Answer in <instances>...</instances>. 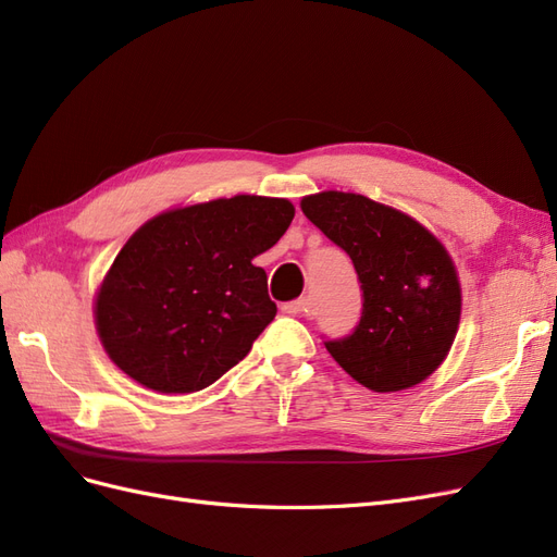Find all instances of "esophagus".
<instances>
[{
	"label": "esophagus",
	"instance_id": "esophagus-1",
	"mask_svg": "<svg viewBox=\"0 0 557 557\" xmlns=\"http://www.w3.org/2000/svg\"><path fill=\"white\" fill-rule=\"evenodd\" d=\"M283 313L309 315V301L307 299H293V301H288V305H283Z\"/></svg>",
	"mask_w": 557,
	"mask_h": 557
}]
</instances>
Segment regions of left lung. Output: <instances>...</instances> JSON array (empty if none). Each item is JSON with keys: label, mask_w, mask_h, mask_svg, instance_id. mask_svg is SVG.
Wrapping results in <instances>:
<instances>
[{"label": "left lung", "mask_w": 557, "mask_h": 557, "mask_svg": "<svg viewBox=\"0 0 557 557\" xmlns=\"http://www.w3.org/2000/svg\"><path fill=\"white\" fill-rule=\"evenodd\" d=\"M301 211L348 252L362 290V315L325 348L374 393L425 381L448 356L460 323V281L440 239L413 218L356 193H318Z\"/></svg>", "instance_id": "1"}]
</instances>
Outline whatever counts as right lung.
<instances>
[{"mask_svg":"<svg viewBox=\"0 0 557 557\" xmlns=\"http://www.w3.org/2000/svg\"><path fill=\"white\" fill-rule=\"evenodd\" d=\"M293 215L288 199L237 195L141 225L95 301L109 358L158 393H197L239 364L276 315L252 258L283 237Z\"/></svg>","mask_w":557,"mask_h":557,"instance_id":"1","label":"right lung"}]
</instances>
